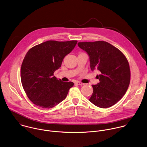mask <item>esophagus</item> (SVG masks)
Segmentation results:
<instances>
[{
	"label": "esophagus",
	"instance_id": "34e87169",
	"mask_svg": "<svg viewBox=\"0 0 147 147\" xmlns=\"http://www.w3.org/2000/svg\"><path fill=\"white\" fill-rule=\"evenodd\" d=\"M76 84L78 85H80V86H82V85H85L84 84H83V83H82V82H76Z\"/></svg>",
	"mask_w": 147,
	"mask_h": 147
}]
</instances>
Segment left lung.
<instances>
[{"label":"left lung","mask_w":147,"mask_h":147,"mask_svg":"<svg viewBox=\"0 0 147 147\" xmlns=\"http://www.w3.org/2000/svg\"><path fill=\"white\" fill-rule=\"evenodd\" d=\"M78 45L88 53L91 69L100 72L96 76L99 83L92 85L93 92L89 100L100 108L111 107L122 98L130 83L127 59L119 49L106 41L81 42Z\"/></svg>","instance_id":"obj_1"}]
</instances>
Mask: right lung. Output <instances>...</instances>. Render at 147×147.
<instances>
[{
  "label": "right lung",
  "mask_w": 147,
  "mask_h": 147,
  "mask_svg": "<svg viewBox=\"0 0 147 147\" xmlns=\"http://www.w3.org/2000/svg\"><path fill=\"white\" fill-rule=\"evenodd\" d=\"M77 43V40H49L28 51L22 64L20 77L23 88L33 103L50 109L66 98L74 83L62 82L53 74Z\"/></svg>",
  "instance_id": "obj_1"
}]
</instances>
